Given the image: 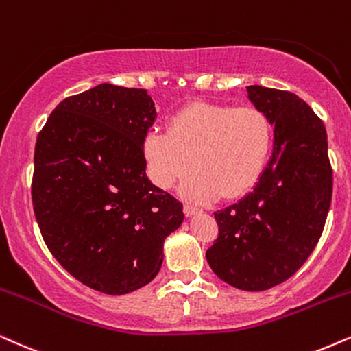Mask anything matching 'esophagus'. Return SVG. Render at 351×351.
Segmentation results:
<instances>
[{
	"label": "esophagus",
	"mask_w": 351,
	"mask_h": 351,
	"mask_svg": "<svg viewBox=\"0 0 351 351\" xmlns=\"http://www.w3.org/2000/svg\"><path fill=\"white\" fill-rule=\"evenodd\" d=\"M200 212H202V210L197 208V207H195V205H193V204H186V205H184V213L188 215V217H193V215L200 213Z\"/></svg>",
	"instance_id": "obj_1"
}]
</instances>
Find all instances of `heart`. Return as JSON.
I'll use <instances>...</instances> for the list:
<instances>
[{
	"label": "heart",
	"instance_id": "b5f03b06",
	"mask_svg": "<svg viewBox=\"0 0 351 351\" xmlns=\"http://www.w3.org/2000/svg\"><path fill=\"white\" fill-rule=\"evenodd\" d=\"M271 144L273 127L256 107L194 102L171 115L167 132L147 133L143 154L158 188L170 189L194 165L197 171L184 183V195L237 199L258 181Z\"/></svg>",
	"mask_w": 351,
	"mask_h": 351
}]
</instances>
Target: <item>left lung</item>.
Returning <instances> with one entry per match:
<instances>
[{
    "instance_id": "left-lung-1",
    "label": "left lung",
    "mask_w": 351,
    "mask_h": 351,
    "mask_svg": "<svg viewBox=\"0 0 351 351\" xmlns=\"http://www.w3.org/2000/svg\"><path fill=\"white\" fill-rule=\"evenodd\" d=\"M274 125V146L254 191L215 212L218 237L207 250L213 273L241 291L287 281L315 249L332 199V167L322 120L291 91L247 86Z\"/></svg>"
}]
</instances>
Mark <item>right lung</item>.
Returning <instances> with one entry per match:
<instances>
[{"mask_svg":"<svg viewBox=\"0 0 351 351\" xmlns=\"http://www.w3.org/2000/svg\"><path fill=\"white\" fill-rule=\"evenodd\" d=\"M146 90L102 83L65 97L35 144L32 202L45 244L75 279L123 295L157 276L183 204L146 176L156 120Z\"/></svg>","mask_w":351,"mask_h":351,"instance_id":"obj_1","label":"right lung"}]
</instances>
